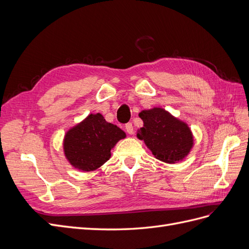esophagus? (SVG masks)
<instances>
[{
  "mask_svg": "<svg viewBox=\"0 0 249 249\" xmlns=\"http://www.w3.org/2000/svg\"><path fill=\"white\" fill-rule=\"evenodd\" d=\"M125 131L127 132V134H133L134 133V127H133V124L132 123H127L125 124Z\"/></svg>",
  "mask_w": 249,
  "mask_h": 249,
  "instance_id": "1",
  "label": "esophagus"
}]
</instances>
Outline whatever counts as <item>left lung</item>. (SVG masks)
Listing matches in <instances>:
<instances>
[{
	"mask_svg": "<svg viewBox=\"0 0 249 249\" xmlns=\"http://www.w3.org/2000/svg\"><path fill=\"white\" fill-rule=\"evenodd\" d=\"M139 117L144 124L140 127L137 137L145 142L157 159L176 163L189 154L193 136L185 123L162 108L142 111Z\"/></svg>",
	"mask_w": 249,
	"mask_h": 249,
	"instance_id": "8db88e82",
	"label": "left lung"
}]
</instances>
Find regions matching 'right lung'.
Returning <instances> with one entry per match:
<instances>
[{"label": "right lung", "instance_id": "right-lung-1", "mask_svg": "<svg viewBox=\"0 0 249 249\" xmlns=\"http://www.w3.org/2000/svg\"><path fill=\"white\" fill-rule=\"evenodd\" d=\"M124 137L123 130L107 123L100 113L90 114L66 133L64 154L74 168L92 171L110 159L111 149Z\"/></svg>", "mask_w": 249, "mask_h": 249}]
</instances>
